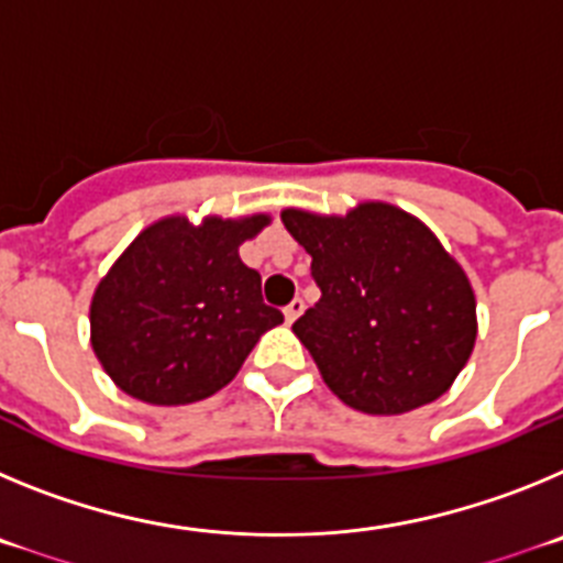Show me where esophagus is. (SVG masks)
Returning <instances> with one entry per match:
<instances>
[{
    "mask_svg": "<svg viewBox=\"0 0 563 563\" xmlns=\"http://www.w3.org/2000/svg\"><path fill=\"white\" fill-rule=\"evenodd\" d=\"M301 312H305V298H298V296H296V298H292V301H290V305L285 307V318L292 324V321H296V318L301 316Z\"/></svg>",
    "mask_w": 563,
    "mask_h": 563,
    "instance_id": "34e87169",
    "label": "esophagus"
}]
</instances>
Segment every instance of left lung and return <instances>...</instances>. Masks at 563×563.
<instances>
[{
    "mask_svg": "<svg viewBox=\"0 0 563 563\" xmlns=\"http://www.w3.org/2000/svg\"><path fill=\"white\" fill-rule=\"evenodd\" d=\"M312 256L321 298L292 332L324 383L366 415H402L449 391L476 341L471 282L420 220L386 202L346 217L282 213Z\"/></svg>",
    "mask_w": 563,
    "mask_h": 563,
    "instance_id": "1",
    "label": "left lung"
}]
</instances>
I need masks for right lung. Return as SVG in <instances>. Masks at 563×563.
<instances>
[{
	"label": "right lung",
	"mask_w": 563,
	"mask_h": 563,
	"mask_svg": "<svg viewBox=\"0 0 563 563\" xmlns=\"http://www.w3.org/2000/svg\"><path fill=\"white\" fill-rule=\"evenodd\" d=\"M267 217L146 228L107 273L89 307L92 350L126 395L186 406L233 380L256 341L285 316L262 298V276L239 245Z\"/></svg>",
	"instance_id": "1"
}]
</instances>
